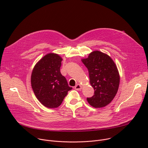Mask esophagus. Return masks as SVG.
Here are the masks:
<instances>
[{"label":"esophagus","mask_w":148,"mask_h":148,"mask_svg":"<svg viewBox=\"0 0 148 148\" xmlns=\"http://www.w3.org/2000/svg\"><path fill=\"white\" fill-rule=\"evenodd\" d=\"M74 88H75V90H82V86L81 85H80V84H77V85L75 86Z\"/></svg>","instance_id":"34e87169"}]
</instances>
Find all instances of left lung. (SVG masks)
<instances>
[{
    "instance_id": "1",
    "label": "left lung",
    "mask_w": 148,
    "mask_h": 148,
    "mask_svg": "<svg viewBox=\"0 0 148 148\" xmlns=\"http://www.w3.org/2000/svg\"><path fill=\"white\" fill-rule=\"evenodd\" d=\"M82 61L88 69L90 83L95 90V95L87 99L88 103L95 108L105 107L113 100L119 89L117 66L110 56L99 51H92Z\"/></svg>"
}]
</instances>
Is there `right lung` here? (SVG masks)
<instances>
[{
    "label": "right lung",
    "instance_id": "1",
    "mask_svg": "<svg viewBox=\"0 0 148 148\" xmlns=\"http://www.w3.org/2000/svg\"><path fill=\"white\" fill-rule=\"evenodd\" d=\"M62 60L57 53H49L36 64L32 72L34 92L40 103L48 108L59 107L72 89L61 74Z\"/></svg>",
    "mask_w": 148,
    "mask_h": 148
}]
</instances>
